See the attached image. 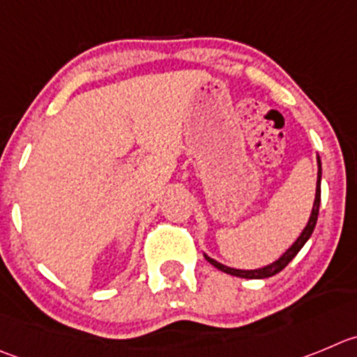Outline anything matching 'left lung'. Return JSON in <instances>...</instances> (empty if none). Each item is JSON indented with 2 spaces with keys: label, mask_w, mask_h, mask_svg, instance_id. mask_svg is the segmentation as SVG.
<instances>
[{
  "label": "left lung",
  "mask_w": 357,
  "mask_h": 357,
  "mask_svg": "<svg viewBox=\"0 0 357 357\" xmlns=\"http://www.w3.org/2000/svg\"><path fill=\"white\" fill-rule=\"evenodd\" d=\"M317 166H319L317 185H315V199H314V206H312L310 219H308L307 226L303 227V231H301V235L296 238V242H294L293 245H291L289 249H287L286 252L282 254V256L278 257L277 261H273V263L266 264V266H263V268H257V270H238V268L226 266V264H222V263H219V261H215V259H212V257H208V256H206V254H205V259L208 261L210 264H213V266H215L217 270L224 271V273H227V275H235V277H242V278H268V277H273V275H277L278 271H282L284 268H286L287 264H289L291 261L294 259V256H296V254L300 252L301 247H303L305 243H307V240L310 238L312 233H314L315 224H317L319 205H321V175H322L321 159H319V155H317Z\"/></svg>",
  "instance_id": "obj_1"
}]
</instances>
